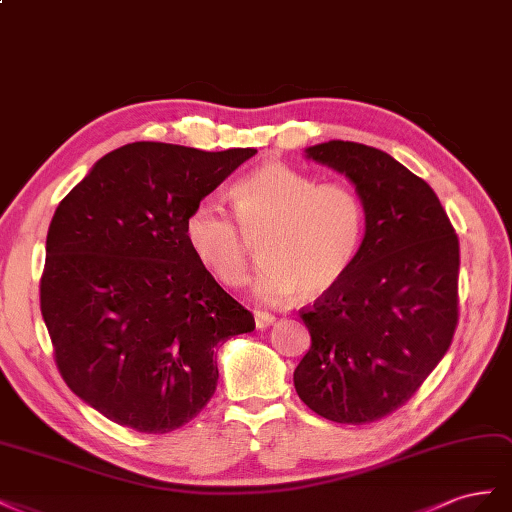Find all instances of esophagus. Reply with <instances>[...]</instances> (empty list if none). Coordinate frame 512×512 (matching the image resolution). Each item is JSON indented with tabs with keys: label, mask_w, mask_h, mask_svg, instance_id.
<instances>
[{
	"label": "esophagus",
	"mask_w": 512,
	"mask_h": 512,
	"mask_svg": "<svg viewBox=\"0 0 512 512\" xmlns=\"http://www.w3.org/2000/svg\"><path fill=\"white\" fill-rule=\"evenodd\" d=\"M272 321H274V315H272V313H268V311H255V324H257L259 330L268 328V326L272 324Z\"/></svg>",
	"instance_id": "esophagus-1"
}]
</instances>
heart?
Returning a JSON list of instances; mask_svg holds the SVG:
<instances>
[{"mask_svg": "<svg viewBox=\"0 0 512 512\" xmlns=\"http://www.w3.org/2000/svg\"><path fill=\"white\" fill-rule=\"evenodd\" d=\"M233 216L206 197L184 221L193 255L218 283L238 287L246 279L259 242L261 264L253 291L268 302L319 298L352 268L364 233V206L352 186L319 184L285 163H266L233 186Z\"/></svg>", "mask_w": 512, "mask_h": 512, "instance_id": "b5f03b06", "label": "heart"}]
</instances>
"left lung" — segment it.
Segmentation results:
<instances>
[{
	"label": "left lung",
	"mask_w": 512,
	"mask_h": 512,
	"mask_svg": "<svg viewBox=\"0 0 512 512\" xmlns=\"http://www.w3.org/2000/svg\"><path fill=\"white\" fill-rule=\"evenodd\" d=\"M306 156L354 182L364 238L343 281L300 311L311 349L294 386L321 418L367 425L410 401L448 352L459 238L433 188L390 154L328 141Z\"/></svg>",
	"instance_id": "1"
}]
</instances>
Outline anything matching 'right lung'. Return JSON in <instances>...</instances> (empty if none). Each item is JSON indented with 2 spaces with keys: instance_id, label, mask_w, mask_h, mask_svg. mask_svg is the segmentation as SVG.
<instances>
[{
  "instance_id": "add662e5",
  "label": "right lung",
  "mask_w": 512,
  "mask_h": 512,
  "mask_svg": "<svg viewBox=\"0 0 512 512\" xmlns=\"http://www.w3.org/2000/svg\"><path fill=\"white\" fill-rule=\"evenodd\" d=\"M255 152L128 143L53 214L40 311L55 364L122 427L169 433L191 422L216 390V347L255 330L184 236L195 203Z\"/></svg>"
}]
</instances>
